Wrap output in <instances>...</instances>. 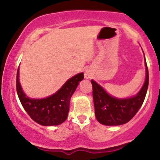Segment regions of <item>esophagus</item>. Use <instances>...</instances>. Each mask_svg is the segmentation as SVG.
Returning <instances> with one entry per match:
<instances>
[{"instance_id": "1", "label": "esophagus", "mask_w": 160, "mask_h": 160, "mask_svg": "<svg viewBox=\"0 0 160 160\" xmlns=\"http://www.w3.org/2000/svg\"><path fill=\"white\" fill-rule=\"evenodd\" d=\"M84 76L86 79H90L92 77V73L89 69H86L85 73H84Z\"/></svg>"}]
</instances>
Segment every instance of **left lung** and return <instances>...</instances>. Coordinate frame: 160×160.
I'll return each instance as SVG.
<instances>
[{
	"label": "left lung",
	"instance_id": "1",
	"mask_svg": "<svg viewBox=\"0 0 160 160\" xmlns=\"http://www.w3.org/2000/svg\"><path fill=\"white\" fill-rule=\"evenodd\" d=\"M144 58L145 80L136 95L128 98H117L110 95L98 82L92 80V96L96 120L104 126H120L128 122L137 113L144 102L148 91L149 75Z\"/></svg>",
	"mask_w": 160,
	"mask_h": 160
}]
</instances>
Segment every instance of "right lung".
Returning <instances> with one entry per match:
<instances>
[{
    "instance_id": "add662e5",
    "label": "right lung",
    "mask_w": 160,
    "mask_h": 160,
    "mask_svg": "<svg viewBox=\"0 0 160 160\" xmlns=\"http://www.w3.org/2000/svg\"><path fill=\"white\" fill-rule=\"evenodd\" d=\"M83 78V73H79L68 79L54 94L43 98H29L19 82V67L16 91L22 105L33 120L41 126H58L67 119L71 96Z\"/></svg>"
}]
</instances>
